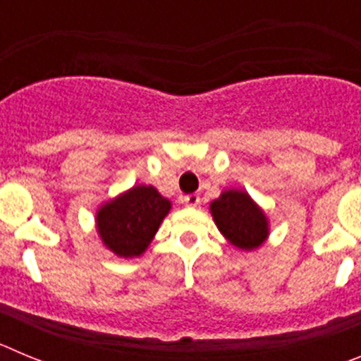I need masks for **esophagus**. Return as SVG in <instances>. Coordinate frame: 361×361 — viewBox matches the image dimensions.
Segmentation results:
<instances>
[{"mask_svg": "<svg viewBox=\"0 0 361 361\" xmlns=\"http://www.w3.org/2000/svg\"><path fill=\"white\" fill-rule=\"evenodd\" d=\"M183 202L186 204V206H190V208H195V206H199L200 197L197 195V193H191V195H184Z\"/></svg>", "mask_w": 361, "mask_h": 361, "instance_id": "1", "label": "esophagus"}]
</instances>
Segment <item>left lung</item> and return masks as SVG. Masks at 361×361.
Segmentation results:
<instances>
[{
    "instance_id": "left-lung-1",
    "label": "left lung",
    "mask_w": 361,
    "mask_h": 361,
    "mask_svg": "<svg viewBox=\"0 0 361 361\" xmlns=\"http://www.w3.org/2000/svg\"><path fill=\"white\" fill-rule=\"evenodd\" d=\"M209 209L219 231L240 250H257L269 235L266 213L245 191H222V195L213 200Z\"/></svg>"
}]
</instances>
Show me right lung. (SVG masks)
I'll return each instance as SVG.
<instances>
[{
  "label": "right lung",
  "mask_w": 361,
  "mask_h": 361,
  "mask_svg": "<svg viewBox=\"0 0 361 361\" xmlns=\"http://www.w3.org/2000/svg\"><path fill=\"white\" fill-rule=\"evenodd\" d=\"M170 208V200L153 186H133L99 208V237L117 257H141Z\"/></svg>",
  "instance_id": "add662e5"
}]
</instances>
